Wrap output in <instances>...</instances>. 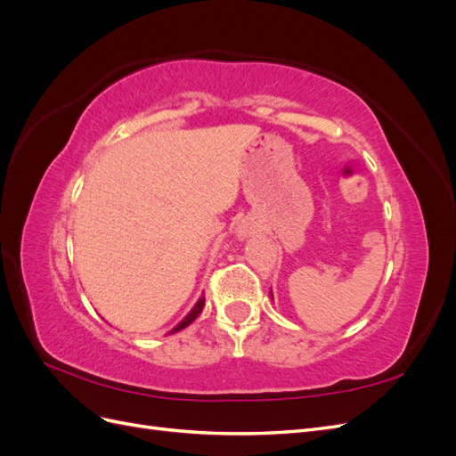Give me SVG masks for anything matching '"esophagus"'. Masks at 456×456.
I'll use <instances>...</instances> for the list:
<instances>
[{
    "label": "esophagus",
    "mask_w": 456,
    "mask_h": 456,
    "mask_svg": "<svg viewBox=\"0 0 456 456\" xmlns=\"http://www.w3.org/2000/svg\"><path fill=\"white\" fill-rule=\"evenodd\" d=\"M240 236H241V238H243V232H241V233H240Z\"/></svg>",
    "instance_id": "34e87169"
}]
</instances>
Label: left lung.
<instances>
[{"label":"left lung","mask_w":456,"mask_h":456,"mask_svg":"<svg viewBox=\"0 0 456 456\" xmlns=\"http://www.w3.org/2000/svg\"><path fill=\"white\" fill-rule=\"evenodd\" d=\"M270 297H272V291H270Z\"/></svg>","instance_id":"left-lung-1"}]
</instances>
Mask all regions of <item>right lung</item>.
<instances>
[{"label":"right lung","instance_id":"add662e5","mask_svg":"<svg viewBox=\"0 0 456 456\" xmlns=\"http://www.w3.org/2000/svg\"><path fill=\"white\" fill-rule=\"evenodd\" d=\"M203 306H205V297L201 295L200 298H198V302H196V306L194 308H191L190 310V314L184 317V320L181 322V323H178L176 327H173L171 330H169V335H173V333H178V330H183V329H186L191 322H194L196 320V317L201 314V310H203Z\"/></svg>","mask_w":456,"mask_h":456}]
</instances>
